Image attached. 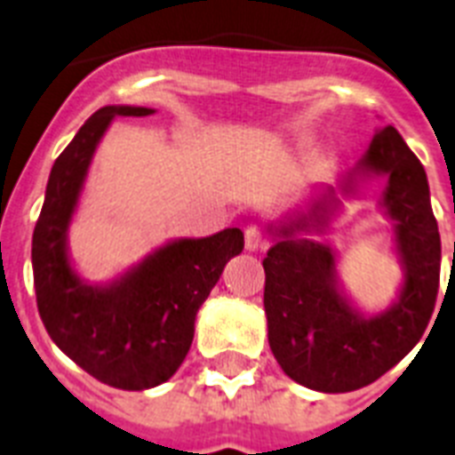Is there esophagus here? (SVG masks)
Here are the masks:
<instances>
[{
  "label": "esophagus",
  "mask_w": 455,
  "mask_h": 455,
  "mask_svg": "<svg viewBox=\"0 0 455 455\" xmlns=\"http://www.w3.org/2000/svg\"><path fill=\"white\" fill-rule=\"evenodd\" d=\"M244 242H246V249L249 251H258L265 246V235L263 230L258 228V225H249L244 232Z\"/></svg>",
  "instance_id": "esophagus-1"
}]
</instances>
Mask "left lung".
<instances>
[{"mask_svg":"<svg viewBox=\"0 0 455 455\" xmlns=\"http://www.w3.org/2000/svg\"><path fill=\"white\" fill-rule=\"evenodd\" d=\"M362 166L387 176L383 204L395 220L404 265V286L390 310L362 317L338 293L333 251L296 237L298 230L324 223L317 213L322 204L310 218L279 228L263 260L272 355L286 376L310 390L352 392L378 380L413 350L437 303L442 242L423 164L395 126H383Z\"/></svg>","mask_w":455,"mask_h":455,"instance_id":"1","label":"left lung"}]
</instances>
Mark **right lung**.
Wrapping results in <instances>:
<instances>
[{
	"label": "right lung",
	"instance_id": "right-lung-1",
	"mask_svg": "<svg viewBox=\"0 0 455 455\" xmlns=\"http://www.w3.org/2000/svg\"><path fill=\"white\" fill-rule=\"evenodd\" d=\"M152 112L108 105L86 119L51 169L32 235L37 307L51 340L84 371L119 390H148L178 371L192 345L199 305L225 263L244 249L242 230L228 228L213 237L166 244L115 284L86 286L72 272L65 232L98 140L115 117Z\"/></svg>",
	"mask_w": 455,
	"mask_h": 455
}]
</instances>
